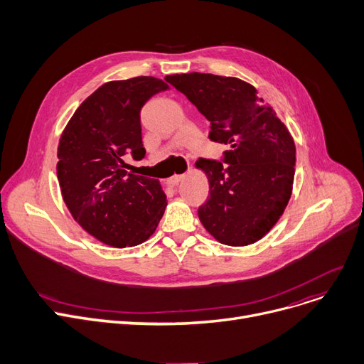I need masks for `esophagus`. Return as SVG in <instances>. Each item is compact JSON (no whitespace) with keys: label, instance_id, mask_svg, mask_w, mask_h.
<instances>
[{"label":"esophagus","instance_id":"esophagus-1","mask_svg":"<svg viewBox=\"0 0 364 364\" xmlns=\"http://www.w3.org/2000/svg\"><path fill=\"white\" fill-rule=\"evenodd\" d=\"M183 178H184L183 174H181V176H172L171 178L166 180V184L171 186V187H174V186H177L180 181H183Z\"/></svg>","mask_w":364,"mask_h":364}]
</instances>
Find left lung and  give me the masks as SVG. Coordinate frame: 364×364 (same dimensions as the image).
Wrapping results in <instances>:
<instances>
[{
  "label": "left lung",
  "mask_w": 364,
  "mask_h": 364,
  "mask_svg": "<svg viewBox=\"0 0 364 364\" xmlns=\"http://www.w3.org/2000/svg\"><path fill=\"white\" fill-rule=\"evenodd\" d=\"M165 80L211 122L209 139L224 143L225 162L200 159L209 183L198 215L205 230L228 246H247L269 233L288 205L296 149L289 129L254 85L235 76L176 73Z\"/></svg>",
  "instance_id": "left-lung-1"
}]
</instances>
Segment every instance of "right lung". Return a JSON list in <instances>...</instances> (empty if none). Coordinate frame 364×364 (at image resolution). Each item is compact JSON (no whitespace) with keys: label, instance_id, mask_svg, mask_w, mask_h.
<instances>
[{"label":"right lung","instance_id":"right-lung-1","mask_svg":"<svg viewBox=\"0 0 364 364\" xmlns=\"http://www.w3.org/2000/svg\"><path fill=\"white\" fill-rule=\"evenodd\" d=\"M169 85L153 76L109 81L75 110L57 147V178L70 215L99 242L137 246L165 213L158 180L128 172L125 158H144L140 110Z\"/></svg>","mask_w":364,"mask_h":364}]
</instances>
